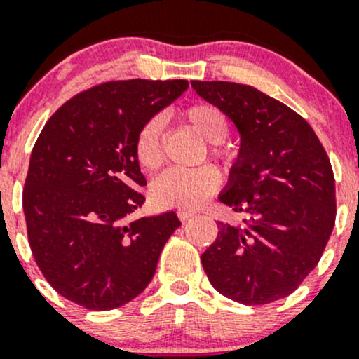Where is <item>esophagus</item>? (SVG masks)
<instances>
[{
    "instance_id": "34e87169",
    "label": "esophagus",
    "mask_w": 359,
    "mask_h": 359,
    "mask_svg": "<svg viewBox=\"0 0 359 359\" xmlns=\"http://www.w3.org/2000/svg\"><path fill=\"white\" fill-rule=\"evenodd\" d=\"M177 215H179L180 221H187V219H191L194 215L193 210H179L177 212Z\"/></svg>"
}]
</instances>
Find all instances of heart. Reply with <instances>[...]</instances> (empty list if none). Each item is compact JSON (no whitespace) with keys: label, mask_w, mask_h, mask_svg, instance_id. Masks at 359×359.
<instances>
[{"label":"heart","mask_w":359,"mask_h":359,"mask_svg":"<svg viewBox=\"0 0 359 359\" xmlns=\"http://www.w3.org/2000/svg\"><path fill=\"white\" fill-rule=\"evenodd\" d=\"M182 119L208 144H221L228 137L229 124L224 112L212 103H194L182 112ZM163 121L152 117L140 128L135 140V158L145 172H156L163 165ZM215 158L224 159L228 152L215 145ZM221 175L210 165L194 170H168L152 182V200L161 207L191 210L198 208L215 193Z\"/></svg>","instance_id":"1"}]
</instances>
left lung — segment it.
I'll list each match as a JSON object with an SVG mask.
<instances>
[{"label": "left lung", "instance_id": "left-lung-1", "mask_svg": "<svg viewBox=\"0 0 359 359\" xmlns=\"http://www.w3.org/2000/svg\"><path fill=\"white\" fill-rule=\"evenodd\" d=\"M240 133L238 159L219 201L245 215L217 222L201 254L212 286L229 300L264 305L286 298L319 263L335 226L332 163L307 121L294 110L235 82H191Z\"/></svg>", "mask_w": 359, "mask_h": 359}]
</instances>
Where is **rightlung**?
<instances>
[{"label": "right lung", "mask_w": 359, "mask_h": 359, "mask_svg": "<svg viewBox=\"0 0 359 359\" xmlns=\"http://www.w3.org/2000/svg\"><path fill=\"white\" fill-rule=\"evenodd\" d=\"M189 87L187 80H116L65 103L41 130L22 207L34 261L66 300L112 311L152 280L175 212L130 215L144 205L135 158L140 128Z\"/></svg>", "instance_id": "1"}]
</instances>
